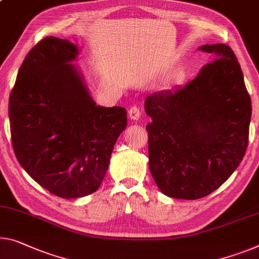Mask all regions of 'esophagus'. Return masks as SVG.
Wrapping results in <instances>:
<instances>
[{"instance_id":"obj_1","label":"esophagus","mask_w":259,"mask_h":259,"mask_svg":"<svg viewBox=\"0 0 259 259\" xmlns=\"http://www.w3.org/2000/svg\"><path fill=\"white\" fill-rule=\"evenodd\" d=\"M141 116V111L138 106H132L128 110V117L132 119V120H138Z\"/></svg>"}]
</instances>
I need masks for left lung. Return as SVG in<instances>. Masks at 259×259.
Masks as SVG:
<instances>
[{
  "label": "left lung",
  "mask_w": 259,
  "mask_h": 259,
  "mask_svg": "<svg viewBox=\"0 0 259 259\" xmlns=\"http://www.w3.org/2000/svg\"><path fill=\"white\" fill-rule=\"evenodd\" d=\"M199 50L213 55L192 81L146 98L152 121L149 170L165 196H208L243 160L249 142L251 98L236 55L225 44Z\"/></svg>",
  "instance_id": "8db88e82"
}]
</instances>
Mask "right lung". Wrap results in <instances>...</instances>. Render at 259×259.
I'll return each mask as SVG.
<instances>
[{
    "label": "right lung",
    "mask_w": 259,
    "mask_h": 259,
    "mask_svg": "<svg viewBox=\"0 0 259 259\" xmlns=\"http://www.w3.org/2000/svg\"><path fill=\"white\" fill-rule=\"evenodd\" d=\"M77 46L46 37L24 59L9 97L11 142L33 180L71 199L97 191L119 135L124 107L97 106L73 63Z\"/></svg>",
    "instance_id": "right-lung-1"
}]
</instances>
